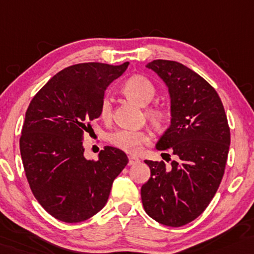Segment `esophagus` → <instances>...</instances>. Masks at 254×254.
Listing matches in <instances>:
<instances>
[{
	"label": "esophagus",
	"mask_w": 254,
	"mask_h": 254,
	"mask_svg": "<svg viewBox=\"0 0 254 254\" xmlns=\"http://www.w3.org/2000/svg\"><path fill=\"white\" fill-rule=\"evenodd\" d=\"M140 162V160H139V158H137V156H133V155H130L128 156V166H133V164H137Z\"/></svg>",
	"instance_id": "1"
}]
</instances>
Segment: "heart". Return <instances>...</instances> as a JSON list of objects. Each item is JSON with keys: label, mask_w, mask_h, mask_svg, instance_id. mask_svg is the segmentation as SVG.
I'll list each match as a JSON object with an SVG mask.
<instances>
[{"label": "heart", "mask_w": 254, "mask_h": 254, "mask_svg": "<svg viewBox=\"0 0 254 254\" xmlns=\"http://www.w3.org/2000/svg\"><path fill=\"white\" fill-rule=\"evenodd\" d=\"M123 91L132 101L139 106H147L155 96L156 88L154 84L146 77L133 76L124 84ZM113 114L112 98L107 94L102 98L100 105V116L102 120H109ZM147 115L153 123L160 124L166 119V112L162 108L154 107L147 110ZM109 140L116 147L124 152L137 154L141 151L142 146L149 141L148 134L144 131L128 130V128H120L109 135Z\"/></svg>", "instance_id": "heart-1"}]
</instances>
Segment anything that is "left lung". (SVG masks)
<instances>
[{"mask_svg": "<svg viewBox=\"0 0 254 254\" xmlns=\"http://www.w3.org/2000/svg\"><path fill=\"white\" fill-rule=\"evenodd\" d=\"M168 87L170 126L156 142L176 160H145L151 177L141 187L145 212L169 227H182L201 214L222 181L230 146V128L216 91L194 71L175 61L146 64Z\"/></svg>", "mask_w": 254, "mask_h": 254, "instance_id": "left-lung-1", "label": "left lung"}]
</instances>
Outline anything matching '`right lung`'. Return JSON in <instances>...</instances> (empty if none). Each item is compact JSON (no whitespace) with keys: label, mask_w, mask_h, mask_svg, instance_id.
I'll use <instances>...</instances> for the list:
<instances>
[{"label":"right lung","mask_w":254,"mask_h":254,"mask_svg":"<svg viewBox=\"0 0 254 254\" xmlns=\"http://www.w3.org/2000/svg\"><path fill=\"white\" fill-rule=\"evenodd\" d=\"M121 65L81 63L56 73L28 106L19 139L30 188L55 219L78 223L100 212L113 182L127 166L126 153L106 146L98 160L84 156V134L100 117L107 87L126 72Z\"/></svg>","instance_id":"right-lung-1"}]
</instances>
